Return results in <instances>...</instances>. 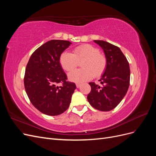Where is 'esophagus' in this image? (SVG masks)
Returning a JSON list of instances; mask_svg holds the SVG:
<instances>
[{"label": "esophagus", "mask_w": 156, "mask_h": 156, "mask_svg": "<svg viewBox=\"0 0 156 156\" xmlns=\"http://www.w3.org/2000/svg\"><path fill=\"white\" fill-rule=\"evenodd\" d=\"M81 84H79V83H77V84H76V87H77V88H79L80 87H81Z\"/></svg>", "instance_id": "esophagus-1"}]
</instances>
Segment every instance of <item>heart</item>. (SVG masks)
Instances as JSON below:
<instances>
[{
	"label": "heart",
	"mask_w": 156,
	"mask_h": 156,
	"mask_svg": "<svg viewBox=\"0 0 156 156\" xmlns=\"http://www.w3.org/2000/svg\"><path fill=\"white\" fill-rule=\"evenodd\" d=\"M81 69H75L68 74L70 81L81 83L91 79L94 76L101 75L106 68L107 60L96 47L90 44L77 46L72 53L64 51L60 55L59 62L61 67L66 72H71L82 62Z\"/></svg>",
	"instance_id": "1"
}]
</instances>
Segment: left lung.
I'll return each mask as SVG.
<instances>
[{"label": "left lung", "instance_id": "obj_1", "mask_svg": "<svg viewBox=\"0 0 156 156\" xmlns=\"http://www.w3.org/2000/svg\"><path fill=\"white\" fill-rule=\"evenodd\" d=\"M104 51L107 60L101 85L89 83L91 91L87 100L94 108L101 111L115 108L124 98L130 81L129 62L119 47L102 40H94Z\"/></svg>", "mask_w": 156, "mask_h": 156}]
</instances>
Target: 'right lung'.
<instances>
[{"label": "right lung", "instance_id": "right-lung-1", "mask_svg": "<svg viewBox=\"0 0 156 156\" xmlns=\"http://www.w3.org/2000/svg\"><path fill=\"white\" fill-rule=\"evenodd\" d=\"M72 44L66 40H52L37 48L26 67L24 84L32 104L45 115L56 116L68 109L76 88L67 81L61 67L60 56ZM60 82V87L56 86Z\"/></svg>", "mask_w": 156, "mask_h": 156}]
</instances>
